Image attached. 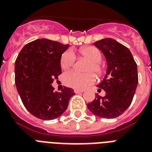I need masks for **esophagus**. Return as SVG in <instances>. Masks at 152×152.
I'll return each mask as SVG.
<instances>
[{
  "label": "esophagus",
  "instance_id": "34e87169",
  "mask_svg": "<svg viewBox=\"0 0 152 152\" xmlns=\"http://www.w3.org/2000/svg\"><path fill=\"white\" fill-rule=\"evenodd\" d=\"M75 94H78V93H83V90H77V89H75Z\"/></svg>",
  "mask_w": 152,
  "mask_h": 152
}]
</instances>
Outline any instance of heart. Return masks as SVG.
<instances>
[{
    "mask_svg": "<svg viewBox=\"0 0 152 152\" xmlns=\"http://www.w3.org/2000/svg\"><path fill=\"white\" fill-rule=\"evenodd\" d=\"M80 53L84 58L90 61L86 68V72H93L99 74L101 72L100 61L102 60V53L97 48L87 46L83 48ZM75 61V54L72 50H67L61 56L60 64L63 69H68L74 66ZM65 85L75 89H85L92 85L95 77L92 73L79 74L75 71H68L65 73L62 77Z\"/></svg>",
    "mask_w": 152,
    "mask_h": 152,
    "instance_id": "1",
    "label": "heart"
}]
</instances>
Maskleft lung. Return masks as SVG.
<instances>
[{
    "label": "left lung",
    "mask_w": 152,
    "mask_h": 152,
    "mask_svg": "<svg viewBox=\"0 0 152 152\" xmlns=\"http://www.w3.org/2000/svg\"><path fill=\"white\" fill-rule=\"evenodd\" d=\"M107 61V71L103 80L97 86L106 92L104 97L97 94L88 109L98 117L114 118L129 107L138 85L137 65L131 51L125 45L112 38L94 42Z\"/></svg>",
    "instance_id": "1"
}]
</instances>
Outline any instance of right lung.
Masks as SVG:
<instances>
[{"instance_id": "1", "label": "right lung", "mask_w": 152, "mask_h": 152, "mask_svg": "<svg viewBox=\"0 0 152 152\" xmlns=\"http://www.w3.org/2000/svg\"><path fill=\"white\" fill-rule=\"evenodd\" d=\"M69 47L46 38L36 39L26 44L16 59V87L25 107L37 118L60 117L75 94L66 86L55 92L51 85L61 74V56Z\"/></svg>"}]
</instances>
